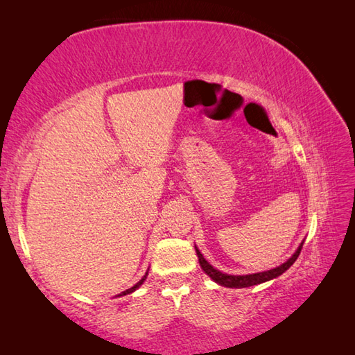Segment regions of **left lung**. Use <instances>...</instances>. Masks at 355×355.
<instances>
[{
    "label": "left lung",
    "mask_w": 355,
    "mask_h": 355,
    "mask_svg": "<svg viewBox=\"0 0 355 355\" xmlns=\"http://www.w3.org/2000/svg\"><path fill=\"white\" fill-rule=\"evenodd\" d=\"M302 244L297 248V250L294 252L291 255V258H288V260L280 264V266L274 268V269H269V271H264V272H257V274H248V275H228L218 271V269L213 268L211 264H209L203 255L200 254V250L196 248L197 252V257H199V263L205 274H208L209 277H211L216 284H219L222 286H227V288H248V286H254V285H260L263 282H268V280H272L275 277H279V275L284 274L288 268L291 266V264L297 260V257L300 254V249H302Z\"/></svg>",
    "instance_id": "obj_1"
}]
</instances>
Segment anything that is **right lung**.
<instances>
[{"mask_svg":"<svg viewBox=\"0 0 355 355\" xmlns=\"http://www.w3.org/2000/svg\"><path fill=\"white\" fill-rule=\"evenodd\" d=\"M147 279V272H146V275H144V277L139 280V282H137V284L135 285V286H131V288H128V290H125L123 293H120V294H117V296H127V294H130V293H133V291H136L137 290V288H139L142 284H144V280H146Z\"/></svg>","mask_w":355,"mask_h":355,"instance_id":"add662e5","label":"right lung"}]
</instances>
